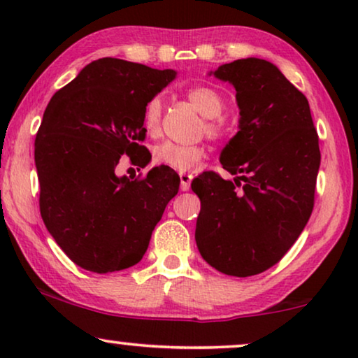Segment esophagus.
Returning a JSON list of instances; mask_svg holds the SVG:
<instances>
[{
	"label": "esophagus",
	"mask_w": 358,
	"mask_h": 358,
	"mask_svg": "<svg viewBox=\"0 0 358 358\" xmlns=\"http://www.w3.org/2000/svg\"><path fill=\"white\" fill-rule=\"evenodd\" d=\"M179 179H180V190H189L190 189V180H192V174L189 173H180L179 174Z\"/></svg>",
	"instance_id": "obj_1"
}]
</instances>
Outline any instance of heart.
Returning a JSON list of instances; mask_svg holds the SVG:
<instances>
[{
	"instance_id": "1",
	"label": "heart",
	"mask_w": 358,
	"mask_h": 358,
	"mask_svg": "<svg viewBox=\"0 0 358 358\" xmlns=\"http://www.w3.org/2000/svg\"><path fill=\"white\" fill-rule=\"evenodd\" d=\"M189 101L192 102L200 114L207 119H215L223 112L224 102L223 97L217 91L207 86H197L187 91ZM161 110H163V101L161 97H153L148 101L143 112V127L148 134H156L159 129ZM205 130L210 135L218 134V125L215 120H208L205 124ZM203 148L194 145H179L173 141H164L153 150V163L158 166H164L173 171H190L199 164V161L203 158Z\"/></svg>"
}]
</instances>
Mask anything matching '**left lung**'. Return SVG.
Here are the masks:
<instances>
[{"instance_id": "8db88e82", "label": "left lung", "mask_w": 358, "mask_h": 358, "mask_svg": "<svg viewBox=\"0 0 358 358\" xmlns=\"http://www.w3.org/2000/svg\"><path fill=\"white\" fill-rule=\"evenodd\" d=\"M208 76L236 91L238 131L220 155L236 178L203 173L192 180L200 199L195 243L218 272L251 277L280 261L311 217L317 134L308 99L273 63L241 58Z\"/></svg>"}]
</instances>
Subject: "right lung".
<instances>
[{"label":"right lung","mask_w":358,"mask_h":358,"mask_svg":"<svg viewBox=\"0 0 358 358\" xmlns=\"http://www.w3.org/2000/svg\"><path fill=\"white\" fill-rule=\"evenodd\" d=\"M120 58L91 62L48 102L36 136L41 215L63 252L96 273L138 264L179 176L156 166L145 179L117 176L122 155H145L143 112L176 80Z\"/></svg>","instance_id":"obj_1"}]
</instances>
